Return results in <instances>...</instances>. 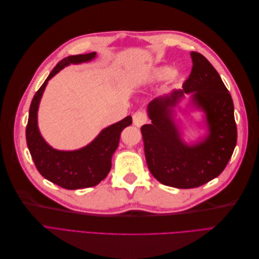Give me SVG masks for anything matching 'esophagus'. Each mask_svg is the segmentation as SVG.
<instances>
[{
    "instance_id": "obj_1",
    "label": "esophagus",
    "mask_w": 259,
    "mask_h": 259,
    "mask_svg": "<svg viewBox=\"0 0 259 259\" xmlns=\"http://www.w3.org/2000/svg\"><path fill=\"white\" fill-rule=\"evenodd\" d=\"M147 122V115L146 113L142 111H137L134 114H133V123H134L135 126L140 127L142 125H144Z\"/></svg>"
}]
</instances>
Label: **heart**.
Returning a JSON list of instances; mask_svg holds the SVG:
<instances>
[{"label": "heart", "mask_w": 259, "mask_h": 259, "mask_svg": "<svg viewBox=\"0 0 259 259\" xmlns=\"http://www.w3.org/2000/svg\"><path fill=\"white\" fill-rule=\"evenodd\" d=\"M182 73L179 70H173L169 66H159L153 68L150 72L147 74L145 77L146 84H156L162 81H165L166 79L169 80L170 83H177Z\"/></svg>", "instance_id": "1"}]
</instances>
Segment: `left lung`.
Instances as JSON below:
<instances>
[{
  "instance_id": "obj_1",
  "label": "left lung",
  "mask_w": 259,
  "mask_h": 259,
  "mask_svg": "<svg viewBox=\"0 0 259 259\" xmlns=\"http://www.w3.org/2000/svg\"><path fill=\"white\" fill-rule=\"evenodd\" d=\"M190 56L193 66L183 89L150 101L147 112L151 124L140 128L149 170L161 184L179 189L199 187L217 177L237 144L231 95L203 55L191 52ZM186 95H191L190 105L203 112L207 127V135L191 144L182 139V127L176 120L175 108Z\"/></svg>"
}]
</instances>
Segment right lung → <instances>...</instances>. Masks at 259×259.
<instances>
[{
  "label": "right lung",
  "mask_w": 259,
  "mask_h": 259,
  "mask_svg": "<svg viewBox=\"0 0 259 259\" xmlns=\"http://www.w3.org/2000/svg\"><path fill=\"white\" fill-rule=\"evenodd\" d=\"M96 52L73 55L60 60L31 101L26 139L37 170L53 184L75 190L94 187L104 180L111 169V159L120 143L122 131L132 124V116L101 130L95 139L76 150H57L45 142L37 125V111L46 85L53 76L69 65H79L96 58Z\"/></svg>",
  "instance_id": "add662e5"
}]
</instances>
